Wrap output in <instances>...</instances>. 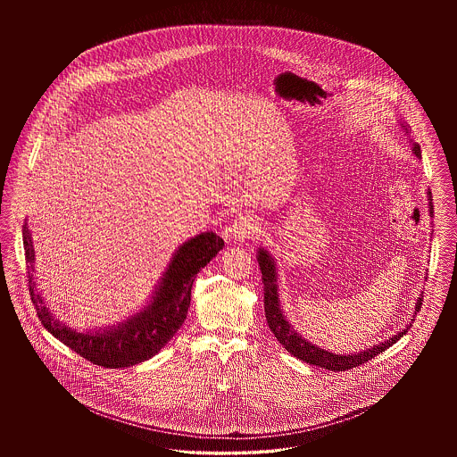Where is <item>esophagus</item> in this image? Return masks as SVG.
<instances>
[{
	"label": "esophagus",
	"instance_id": "34e87169",
	"mask_svg": "<svg viewBox=\"0 0 457 457\" xmlns=\"http://www.w3.org/2000/svg\"><path fill=\"white\" fill-rule=\"evenodd\" d=\"M228 237L233 239L235 243L243 245L248 238H252L257 231V222L252 216H239L235 219V222L226 229Z\"/></svg>",
	"mask_w": 457,
	"mask_h": 457
}]
</instances>
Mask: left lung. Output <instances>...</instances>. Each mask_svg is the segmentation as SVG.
Instances as JSON below:
<instances>
[{"label":"left lung","instance_id":"obj_1","mask_svg":"<svg viewBox=\"0 0 457 457\" xmlns=\"http://www.w3.org/2000/svg\"><path fill=\"white\" fill-rule=\"evenodd\" d=\"M401 129L406 131V135H410L411 130L408 125H404L401 121ZM411 149L413 154L421 159V151L420 145L411 140ZM428 196V214L430 218H434V205H432V192H427ZM257 261L261 265L262 283H263V308H265V319L269 328L274 332V336L278 337V341L287 349V353H291L293 356L300 358L304 363L320 367V369L332 370V371H345V370L354 369L360 367L363 363H367L373 356L380 354L382 351L391 348L392 345H395L403 336H406L408 328L411 327L414 320L416 312H420L423 298L420 296L414 303V315L411 322L408 326L399 328V332H395L392 337L386 339L384 343L373 345L371 348L358 351V353H332L330 349L320 348L313 343H310L308 339H304L303 336L295 330V327L289 324V320L284 315L283 304H281V295H279V274H278V263L274 261V257L270 255L269 250L259 248L257 250Z\"/></svg>","mask_w":457,"mask_h":457}]
</instances>
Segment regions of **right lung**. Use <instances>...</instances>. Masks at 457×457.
Masks as SVG:
<instances>
[{
	"label": "right lung",
	"instance_id": "1",
	"mask_svg": "<svg viewBox=\"0 0 457 457\" xmlns=\"http://www.w3.org/2000/svg\"><path fill=\"white\" fill-rule=\"evenodd\" d=\"M25 261L29 263V291L37 317L47 332L94 365L104 369H127L155 356L183 326L196 274L222 250L224 241L207 231L187 239L174 250L155 289L137 313L116 326L77 330L65 326L44 303L34 281L36 252L27 220L22 226Z\"/></svg>",
	"mask_w": 457,
	"mask_h": 457
}]
</instances>
